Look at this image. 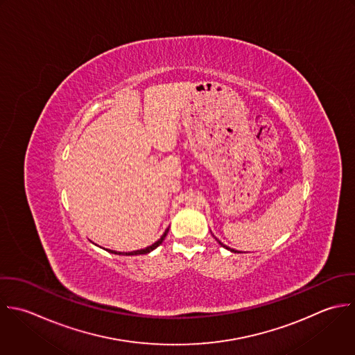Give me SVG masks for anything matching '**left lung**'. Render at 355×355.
<instances>
[{
    "label": "left lung",
    "instance_id": "8db88e82",
    "mask_svg": "<svg viewBox=\"0 0 355 355\" xmlns=\"http://www.w3.org/2000/svg\"><path fill=\"white\" fill-rule=\"evenodd\" d=\"M216 241H217V242H218V243H220V245H221V246H223V248H225V249H228V250H231V252H236V250H234V249H231V248H228V246H225V245H224V243H221V242H220V241H218V239H217V238H216Z\"/></svg>",
    "mask_w": 355,
    "mask_h": 355
}]
</instances>
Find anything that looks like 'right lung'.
Masks as SVG:
<instances>
[{"label": "right lung", "mask_w": 355, "mask_h": 355, "mask_svg": "<svg viewBox=\"0 0 355 355\" xmlns=\"http://www.w3.org/2000/svg\"><path fill=\"white\" fill-rule=\"evenodd\" d=\"M167 232H168V228L164 231V234L162 235V238H160L159 241H156L153 245H150V246H148V248H145V249H141V250H134V252H128V253H124V252H114V250H109V249H106V250H107L109 253H113V254H121V256H137V254H148V253H150L153 249H156L159 245H162V242L164 241V238H166Z\"/></svg>", "instance_id": "right-lung-1"}]
</instances>
